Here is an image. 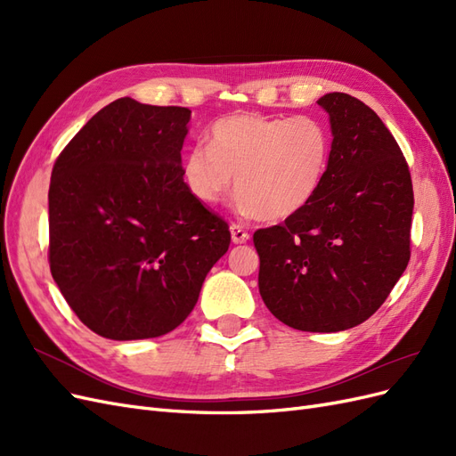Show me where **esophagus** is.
<instances>
[{"instance_id":"obj_1","label":"esophagus","mask_w":456,"mask_h":456,"mask_svg":"<svg viewBox=\"0 0 456 456\" xmlns=\"http://www.w3.org/2000/svg\"><path fill=\"white\" fill-rule=\"evenodd\" d=\"M230 233H232V241L233 243H245L249 241V232H247L240 224H230Z\"/></svg>"}]
</instances>
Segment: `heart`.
<instances>
[{
    "instance_id": "heart-1",
    "label": "heart",
    "mask_w": 456,
    "mask_h": 456,
    "mask_svg": "<svg viewBox=\"0 0 456 456\" xmlns=\"http://www.w3.org/2000/svg\"><path fill=\"white\" fill-rule=\"evenodd\" d=\"M329 158L330 136L322 121L308 116L232 114L213 123L207 146L188 150L183 176L205 205L223 201L236 181L243 213L283 220L315 198Z\"/></svg>"
}]
</instances>
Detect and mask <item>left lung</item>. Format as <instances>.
<instances>
[{"instance_id": "8db88e82", "label": "left lung", "mask_w": 456, "mask_h": 456, "mask_svg": "<svg viewBox=\"0 0 456 456\" xmlns=\"http://www.w3.org/2000/svg\"><path fill=\"white\" fill-rule=\"evenodd\" d=\"M330 158L315 198L283 224L256 230L258 291L285 325L337 333L375 314L411 256L412 183L395 139L346 93L317 101Z\"/></svg>"}]
</instances>
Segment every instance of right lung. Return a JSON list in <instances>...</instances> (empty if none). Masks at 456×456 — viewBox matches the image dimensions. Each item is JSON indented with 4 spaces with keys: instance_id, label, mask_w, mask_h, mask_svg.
I'll return each mask as SVG.
<instances>
[{
    "instance_id": "add662e5",
    "label": "right lung",
    "mask_w": 456,
    "mask_h": 456,
    "mask_svg": "<svg viewBox=\"0 0 456 456\" xmlns=\"http://www.w3.org/2000/svg\"><path fill=\"white\" fill-rule=\"evenodd\" d=\"M190 114L123 96L81 127L53 167V280L81 323L104 338L176 329L228 251V224L183 176Z\"/></svg>"
}]
</instances>
